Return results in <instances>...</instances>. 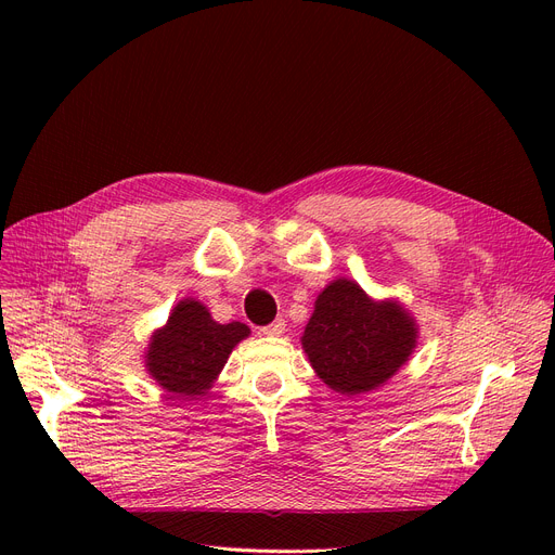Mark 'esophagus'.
<instances>
[{
	"instance_id": "obj_1",
	"label": "esophagus",
	"mask_w": 555,
	"mask_h": 555,
	"mask_svg": "<svg viewBox=\"0 0 555 555\" xmlns=\"http://www.w3.org/2000/svg\"><path fill=\"white\" fill-rule=\"evenodd\" d=\"M283 331H285V322H283V319H276V322H272V324L260 328V333L268 335V337H279Z\"/></svg>"
}]
</instances>
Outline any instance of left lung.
I'll use <instances>...</instances> for the list:
<instances>
[{"mask_svg": "<svg viewBox=\"0 0 555 555\" xmlns=\"http://www.w3.org/2000/svg\"><path fill=\"white\" fill-rule=\"evenodd\" d=\"M418 328L398 301H373L348 279L322 289L301 346L314 373L337 393L383 387L414 353Z\"/></svg>", "mask_w": 555, "mask_h": 555, "instance_id": "8db88e82", "label": "left lung"}]
</instances>
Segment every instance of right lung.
<instances>
[{"label":"right lung","instance_id":"1","mask_svg":"<svg viewBox=\"0 0 555 555\" xmlns=\"http://www.w3.org/2000/svg\"><path fill=\"white\" fill-rule=\"evenodd\" d=\"M245 337H249L245 324H218L207 306L182 299L166 326L153 333L145 371L164 391L197 400V396H207L233 346Z\"/></svg>","mask_w":555,"mask_h":555}]
</instances>
